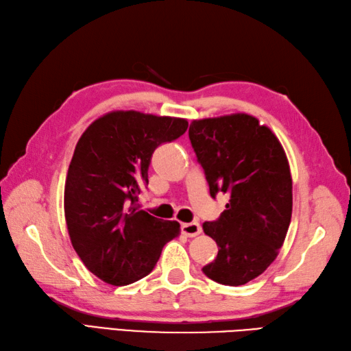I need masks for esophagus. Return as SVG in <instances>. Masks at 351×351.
Here are the masks:
<instances>
[{
	"label": "esophagus",
	"instance_id": "34e87169",
	"mask_svg": "<svg viewBox=\"0 0 351 351\" xmlns=\"http://www.w3.org/2000/svg\"><path fill=\"white\" fill-rule=\"evenodd\" d=\"M181 229H182V233L185 236H189V238H194V236L200 234L202 232V227L199 223H185L182 224Z\"/></svg>",
	"mask_w": 351,
	"mask_h": 351
}]
</instances>
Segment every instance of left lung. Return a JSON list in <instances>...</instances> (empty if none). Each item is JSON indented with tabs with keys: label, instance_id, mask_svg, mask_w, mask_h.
Instances as JSON below:
<instances>
[{
	"label": "left lung",
	"instance_id": "8db88e82",
	"mask_svg": "<svg viewBox=\"0 0 351 351\" xmlns=\"http://www.w3.org/2000/svg\"><path fill=\"white\" fill-rule=\"evenodd\" d=\"M189 136L210 195L230 194L217 221L203 223L218 254L202 271L242 286L266 271L286 239L293 206L286 152L271 128L247 113L194 119Z\"/></svg>",
	"mask_w": 351,
	"mask_h": 351
}]
</instances>
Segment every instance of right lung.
I'll use <instances>...</instances> for the list:
<instances>
[{"label": "right lung", "instance_id": "right-lung-1", "mask_svg": "<svg viewBox=\"0 0 351 351\" xmlns=\"http://www.w3.org/2000/svg\"><path fill=\"white\" fill-rule=\"evenodd\" d=\"M186 127L182 118L117 110L80 136L65 179V223L77 256L104 282L127 286L143 278L181 233L178 221L152 217L136 202L154 151Z\"/></svg>", "mask_w": 351, "mask_h": 351}]
</instances>
